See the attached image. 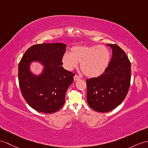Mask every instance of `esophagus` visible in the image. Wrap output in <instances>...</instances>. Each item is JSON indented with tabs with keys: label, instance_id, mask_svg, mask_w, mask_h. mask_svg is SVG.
<instances>
[{
	"label": "esophagus",
	"instance_id": "obj_1",
	"mask_svg": "<svg viewBox=\"0 0 148 148\" xmlns=\"http://www.w3.org/2000/svg\"><path fill=\"white\" fill-rule=\"evenodd\" d=\"M80 77L77 76V75H75V76H74V80L75 81H78V80H80Z\"/></svg>",
	"mask_w": 148,
	"mask_h": 148
}]
</instances>
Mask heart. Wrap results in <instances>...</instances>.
Listing matches in <instances>:
<instances>
[{
	"label": "heart",
	"instance_id": "b5f03b06",
	"mask_svg": "<svg viewBox=\"0 0 148 148\" xmlns=\"http://www.w3.org/2000/svg\"><path fill=\"white\" fill-rule=\"evenodd\" d=\"M110 60V53L103 46H76L71 48L70 54L62 58L63 66L72 70L80 63V68L86 77H99L105 71Z\"/></svg>",
	"mask_w": 148,
	"mask_h": 148
}]
</instances>
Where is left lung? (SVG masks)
Listing matches in <instances>:
<instances>
[{"label":"left lung","instance_id":"8db88e82","mask_svg":"<svg viewBox=\"0 0 148 148\" xmlns=\"http://www.w3.org/2000/svg\"><path fill=\"white\" fill-rule=\"evenodd\" d=\"M112 56L105 72L86 79V99L89 106L99 112H107L119 106L127 94L131 82V63L119 46L107 44Z\"/></svg>","mask_w":148,"mask_h":148}]
</instances>
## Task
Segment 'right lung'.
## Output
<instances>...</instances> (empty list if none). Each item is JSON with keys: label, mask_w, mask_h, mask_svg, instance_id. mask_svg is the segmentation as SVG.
I'll list each match as a JSON object with an SVG mask.
<instances>
[{"label": "right lung", "mask_w": 148, "mask_h": 148, "mask_svg": "<svg viewBox=\"0 0 148 148\" xmlns=\"http://www.w3.org/2000/svg\"><path fill=\"white\" fill-rule=\"evenodd\" d=\"M66 48V45L59 42L35 45L27 50L20 61L18 78L21 93L29 105L39 112H55L65 102L67 89L75 76L62 66ZM34 62L43 66L38 75L30 70Z\"/></svg>", "instance_id": "1"}]
</instances>
